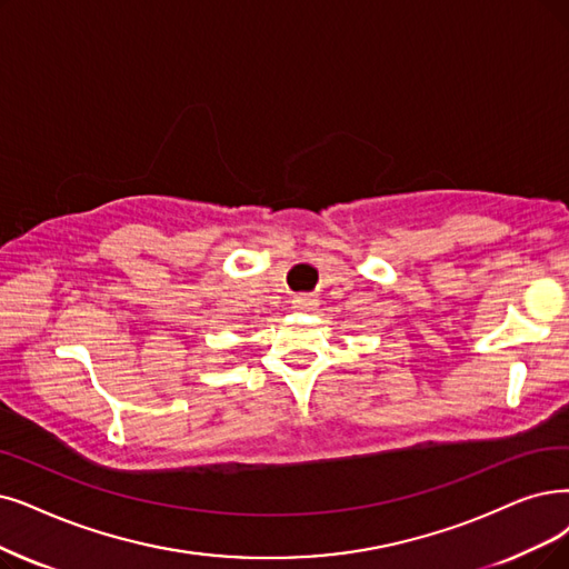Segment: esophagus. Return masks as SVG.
<instances>
[{
  "mask_svg": "<svg viewBox=\"0 0 569 569\" xmlns=\"http://www.w3.org/2000/svg\"><path fill=\"white\" fill-rule=\"evenodd\" d=\"M293 308L299 310H315L317 308V297H312V293H299V297H293Z\"/></svg>",
  "mask_w": 569,
  "mask_h": 569,
  "instance_id": "esophagus-1",
  "label": "esophagus"
}]
</instances>
